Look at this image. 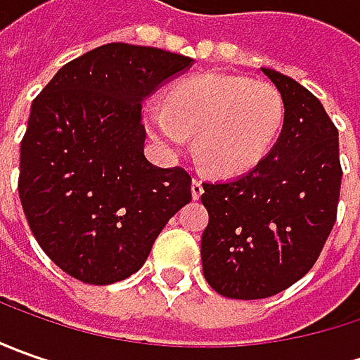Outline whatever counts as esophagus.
<instances>
[{
  "instance_id": "34e87169",
  "label": "esophagus",
  "mask_w": 360,
  "mask_h": 360,
  "mask_svg": "<svg viewBox=\"0 0 360 360\" xmlns=\"http://www.w3.org/2000/svg\"><path fill=\"white\" fill-rule=\"evenodd\" d=\"M202 192H204L202 180L200 178H194V180H192V198H194V200H198V198L202 196Z\"/></svg>"
}]
</instances>
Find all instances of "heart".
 Segmentation results:
<instances>
[{"label":"heart","instance_id":"1","mask_svg":"<svg viewBox=\"0 0 360 360\" xmlns=\"http://www.w3.org/2000/svg\"><path fill=\"white\" fill-rule=\"evenodd\" d=\"M281 91L248 77L206 74L178 82L168 102L146 105V124L160 148L182 154L196 134V150L220 176L250 172L281 134Z\"/></svg>","mask_w":360,"mask_h":360}]
</instances>
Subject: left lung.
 <instances>
[{"mask_svg": "<svg viewBox=\"0 0 360 360\" xmlns=\"http://www.w3.org/2000/svg\"><path fill=\"white\" fill-rule=\"evenodd\" d=\"M260 70L284 102L276 144L248 174L202 184L204 278L238 300L278 295L312 269L335 226L342 178L339 131L323 104L292 77Z\"/></svg>", "mask_w": 360, "mask_h": 360, "instance_id": "1", "label": "left lung"}]
</instances>
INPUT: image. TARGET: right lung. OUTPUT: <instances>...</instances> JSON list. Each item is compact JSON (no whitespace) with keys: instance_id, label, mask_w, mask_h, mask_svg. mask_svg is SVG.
<instances>
[{"instance_id":"right-lung-1","label":"right lung","mask_w":360,"mask_h":360,"mask_svg":"<svg viewBox=\"0 0 360 360\" xmlns=\"http://www.w3.org/2000/svg\"><path fill=\"white\" fill-rule=\"evenodd\" d=\"M194 60L148 46L105 44L51 77L21 140L20 200L44 252L86 284L142 269L184 204L192 178L144 156L142 102Z\"/></svg>"}]
</instances>
